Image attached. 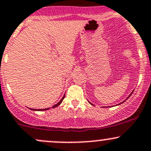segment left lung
<instances>
[{"label": "left lung", "mask_w": 151, "mask_h": 151, "mask_svg": "<svg viewBox=\"0 0 151 151\" xmlns=\"http://www.w3.org/2000/svg\"><path fill=\"white\" fill-rule=\"evenodd\" d=\"M132 93H131V94H132ZM130 95H131V94H130ZM130 96H129V97H130ZM128 97H127V99H128Z\"/></svg>", "instance_id": "1"}]
</instances>
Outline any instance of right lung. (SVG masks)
I'll use <instances>...</instances> for the list:
<instances>
[{
	"label": "right lung",
	"instance_id": "add662e5",
	"mask_svg": "<svg viewBox=\"0 0 151 151\" xmlns=\"http://www.w3.org/2000/svg\"><path fill=\"white\" fill-rule=\"evenodd\" d=\"M64 97H63V98L62 99V100H61V101H59V102H58V103L57 104V105H54L53 106V108H54V107H57V106H59V105H60L61 103H62V102L63 101V100H64ZM49 108H46V109H39V110H34V109H33V110H39V111H41V110H49Z\"/></svg>",
	"mask_w": 151,
	"mask_h": 151
}]
</instances>
